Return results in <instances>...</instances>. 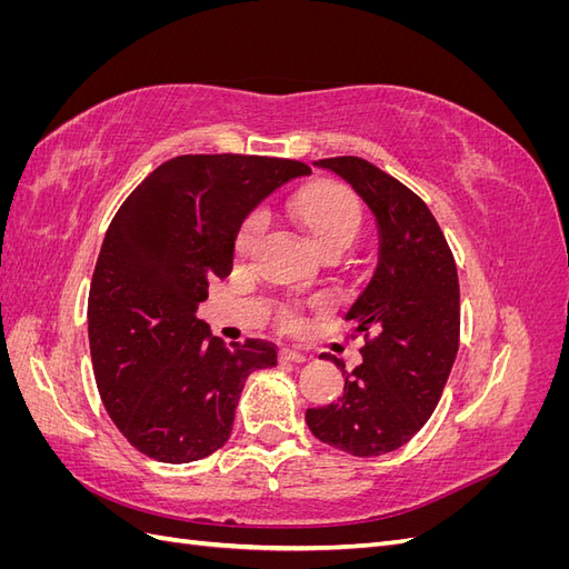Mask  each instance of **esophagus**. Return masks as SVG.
Here are the masks:
<instances>
[{"mask_svg":"<svg viewBox=\"0 0 569 569\" xmlns=\"http://www.w3.org/2000/svg\"><path fill=\"white\" fill-rule=\"evenodd\" d=\"M278 358H280V363H303V360H306L303 353L291 351V349H280Z\"/></svg>","mask_w":569,"mask_h":569,"instance_id":"esophagus-1","label":"esophagus"}]
</instances>
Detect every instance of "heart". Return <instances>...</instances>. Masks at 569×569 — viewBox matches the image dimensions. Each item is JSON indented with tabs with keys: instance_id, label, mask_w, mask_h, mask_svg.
<instances>
[{
	"instance_id": "1",
	"label": "heart",
	"mask_w": 569,
	"mask_h": 569,
	"mask_svg": "<svg viewBox=\"0 0 569 569\" xmlns=\"http://www.w3.org/2000/svg\"><path fill=\"white\" fill-rule=\"evenodd\" d=\"M289 216L306 232V237L311 239L313 247L327 258H337L339 253L347 251L358 237L360 226H363L360 201L349 187L335 180H316L301 187L289 201ZM261 230L263 218L258 213H251L242 220L232 242L237 261H249ZM278 320L287 332H295L303 325V318L295 306L280 308Z\"/></svg>"
}]
</instances>
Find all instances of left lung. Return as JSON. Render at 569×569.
I'll return each mask as SVG.
<instances>
[{"mask_svg": "<svg viewBox=\"0 0 569 569\" xmlns=\"http://www.w3.org/2000/svg\"><path fill=\"white\" fill-rule=\"evenodd\" d=\"M347 180L377 218L380 263L347 322L363 337V363L343 375V396L308 408L311 432L358 458L396 451L432 416L460 341V287L449 242L427 203L358 157L316 161Z\"/></svg>", "mask_w": 569, "mask_h": 569, "instance_id": "obj_1", "label": "left lung"}]
</instances>
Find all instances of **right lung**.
Masks as SVG:
<instances>
[{
	"label": "right lung",
	"instance_id": "right-lung-1",
	"mask_svg": "<svg viewBox=\"0 0 569 569\" xmlns=\"http://www.w3.org/2000/svg\"><path fill=\"white\" fill-rule=\"evenodd\" d=\"M301 161L187 153L134 187L107 230L88 299L94 380L137 451L192 462L230 439L247 377L278 363L263 339L226 347L197 318L209 282L228 278L237 228Z\"/></svg>",
	"mask_w": 569,
	"mask_h": 569
}]
</instances>
